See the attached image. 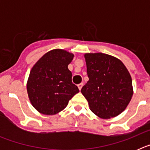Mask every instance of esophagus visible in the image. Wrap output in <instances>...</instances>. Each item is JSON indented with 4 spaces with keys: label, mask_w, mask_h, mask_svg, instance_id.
<instances>
[{
    "label": "esophagus",
    "mask_w": 150,
    "mask_h": 150,
    "mask_svg": "<svg viewBox=\"0 0 150 150\" xmlns=\"http://www.w3.org/2000/svg\"><path fill=\"white\" fill-rule=\"evenodd\" d=\"M83 83H79V84H78V88H79V91H80V90H81V88H83Z\"/></svg>",
    "instance_id": "1"
}]
</instances>
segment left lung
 I'll list each match as a JSON object with an SVG mask.
<instances>
[{
  "mask_svg": "<svg viewBox=\"0 0 150 150\" xmlns=\"http://www.w3.org/2000/svg\"><path fill=\"white\" fill-rule=\"evenodd\" d=\"M88 81L81 92L89 108L101 119H110L125 110L133 95L132 76L119 59L107 54L86 53Z\"/></svg>",
  "mask_w": 150,
  "mask_h": 150,
  "instance_id": "left-lung-1",
  "label": "left lung"
}]
</instances>
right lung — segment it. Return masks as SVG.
Listing matches in <instances>:
<instances>
[{"label":"right lung","instance_id":"add662e5","mask_svg":"<svg viewBox=\"0 0 150 150\" xmlns=\"http://www.w3.org/2000/svg\"><path fill=\"white\" fill-rule=\"evenodd\" d=\"M74 57L66 50L55 49L43 55L30 70L28 95L33 107L42 114H57L79 91L72 83V73L67 67Z\"/></svg>","mask_w":150,"mask_h":150}]
</instances>
